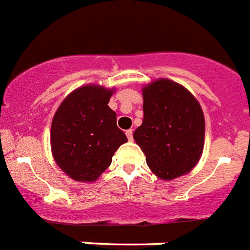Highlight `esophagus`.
I'll use <instances>...</instances> for the list:
<instances>
[{
  "instance_id": "34e87169",
  "label": "esophagus",
  "mask_w": 250,
  "mask_h": 250,
  "mask_svg": "<svg viewBox=\"0 0 250 250\" xmlns=\"http://www.w3.org/2000/svg\"><path fill=\"white\" fill-rule=\"evenodd\" d=\"M125 134H126V136H127V139H129L130 141L132 140V130L130 129V130H126V132H125Z\"/></svg>"
}]
</instances>
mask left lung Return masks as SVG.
I'll return each mask as SVG.
<instances>
[{
    "mask_svg": "<svg viewBox=\"0 0 250 250\" xmlns=\"http://www.w3.org/2000/svg\"><path fill=\"white\" fill-rule=\"evenodd\" d=\"M143 124L134 140L158 178L171 180L189 173L204 147V114L189 90L175 81L159 79L143 89Z\"/></svg>",
    "mask_w": 250,
    "mask_h": 250,
    "instance_id": "left-lung-1",
    "label": "left lung"
}]
</instances>
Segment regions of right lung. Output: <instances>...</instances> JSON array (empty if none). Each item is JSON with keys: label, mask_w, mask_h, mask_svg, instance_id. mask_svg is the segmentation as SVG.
I'll use <instances>...</instances> for the list:
<instances>
[{"label": "right lung", "mask_w": 250, "mask_h": 250, "mask_svg": "<svg viewBox=\"0 0 250 250\" xmlns=\"http://www.w3.org/2000/svg\"><path fill=\"white\" fill-rule=\"evenodd\" d=\"M114 89L85 85L60 104L51 124V150L56 164L76 182H95L110 167L127 138L109 107Z\"/></svg>", "instance_id": "obj_1"}]
</instances>
